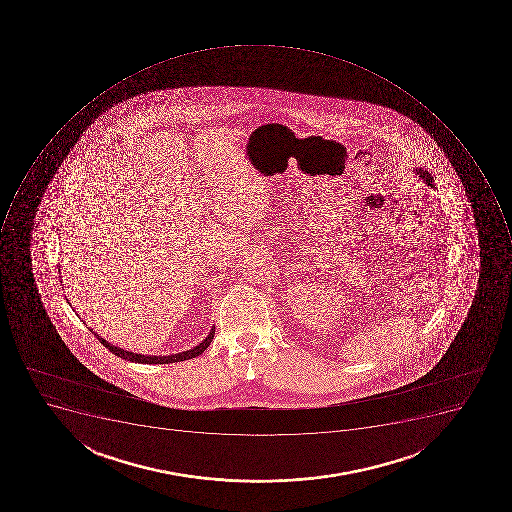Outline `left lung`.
I'll return each instance as SVG.
<instances>
[{
  "label": "left lung",
  "mask_w": 512,
  "mask_h": 512,
  "mask_svg": "<svg viewBox=\"0 0 512 512\" xmlns=\"http://www.w3.org/2000/svg\"><path fill=\"white\" fill-rule=\"evenodd\" d=\"M416 174H418L419 179H423L424 182H426L427 186L434 187V178H432L431 174L427 173V171H424V169L416 168Z\"/></svg>",
  "instance_id": "1"
}]
</instances>
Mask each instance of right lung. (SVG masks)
I'll return each instance as SVG.
<instances>
[{"label":"right lung","instance_id":"right-lung-1","mask_svg":"<svg viewBox=\"0 0 512 512\" xmlns=\"http://www.w3.org/2000/svg\"><path fill=\"white\" fill-rule=\"evenodd\" d=\"M97 336V334H96ZM214 338V328H211L210 334H208V338L202 343L195 346L194 349H190V351L179 352V354L174 355H166V357H157V355H141V354H133V352L123 351L120 347L112 346V344L107 343L105 339H102L101 336H97L99 339V343L104 344L107 349H109L112 354L117 355V357H121V359L129 360V362L136 363H174V362H184V360L195 359L198 355L203 354L205 352L206 347L210 346L211 341Z\"/></svg>","mask_w":512,"mask_h":512}]
</instances>
